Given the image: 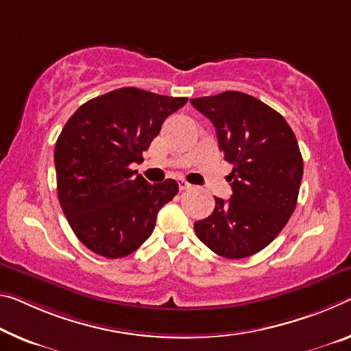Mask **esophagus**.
<instances>
[{"mask_svg": "<svg viewBox=\"0 0 351 351\" xmlns=\"http://www.w3.org/2000/svg\"><path fill=\"white\" fill-rule=\"evenodd\" d=\"M178 187H180V191H187V189H191L192 186L189 184L186 180H178Z\"/></svg>", "mask_w": 351, "mask_h": 351, "instance_id": "1", "label": "esophagus"}]
</instances>
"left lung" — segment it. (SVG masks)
Wrapping results in <instances>:
<instances>
[{"mask_svg": "<svg viewBox=\"0 0 351 351\" xmlns=\"http://www.w3.org/2000/svg\"><path fill=\"white\" fill-rule=\"evenodd\" d=\"M213 121L219 148L232 165L230 202L215 197L213 214L195 221L206 247L228 259L265 248L297 206L303 158L285 117L247 93L228 90L191 99Z\"/></svg>", "mask_w": 351, "mask_h": 351, "instance_id": "obj_1", "label": "left lung"}]
</instances>
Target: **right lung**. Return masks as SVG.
Here are the masks:
<instances>
[{
  "mask_svg": "<svg viewBox=\"0 0 351 351\" xmlns=\"http://www.w3.org/2000/svg\"><path fill=\"white\" fill-rule=\"evenodd\" d=\"M186 103L123 87L84 103L65 123L54 148L58 197L71 230L93 253L125 258L152 236L178 182L149 184L130 165L142 162L164 120Z\"/></svg>",
  "mask_w": 351,
  "mask_h": 351,
  "instance_id": "right-lung-1",
  "label": "right lung"
}]
</instances>
